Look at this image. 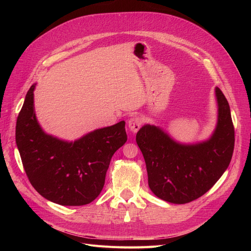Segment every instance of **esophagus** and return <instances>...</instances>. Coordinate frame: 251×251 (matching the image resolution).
I'll use <instances>...</instances> for the list:
<instances>
[{
	"mask_svg": "<svg viewBox=\"0 0 251 251\" xmlns=\"http://www.w3.org/2000/svg\"><path fill=\"white\" fill-rule=\"evenodd\" d=\"M141 125H142V119L139 116H134V117L128 119V121H127V126H128V128H130V131L134 134L138 132Z\"/></svg>",
	"mask_w": 251,
	"mask_h": 251,
	"instance_id": "1",
	"label": "esophagus"
}]
</instances>
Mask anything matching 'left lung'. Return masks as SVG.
<instances>
[{
    "mask_svg": "<svg viewBox=\"0 0 251 251\" xmlns=\"http://www.w3.org/2000/svg\"><path fill=\"white\" fill-rule=\"evenodd\" d=\"M215 94L218 118L208 139L182 143L153 125H144L136 135L147 165L149 186L158 198L174 204L192 202L208 192L228 168L234 128L228 101L218 87Z\"/></svg>",
    "mask_w": 251,
    "mask_h": 251,
    "instance_id": "8db88e82",
    "label": "left lung"
}]
</instances>
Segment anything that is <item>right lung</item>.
Segmentation results:
<instances>
[{
	"instance_id": "right-lung-1",
	"label": "right lung",
	"mask_w": 251,
	"mask_h": 251,
	"mask_svg": "<svg viewBox=\"0 0 251 251\" xmlns=\"http://www.w3.org/2000/svg\"><path fill=\"white\" fill-rule=\"evenodd\" d=\"M33 83L18 116L16 141L30 183L53 203L80 206L102 191L111 158L127 137L126 123L97 128L74 141L45 132L34 111Z\"/></svg>"
}]
</instances>
